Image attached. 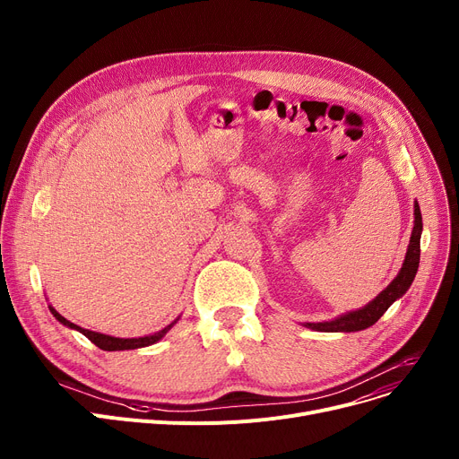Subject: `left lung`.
Instances as JSON below:
<instances>
[{
  "mask_svg": "<svg viewBox=\"0 0 459 459\" xmlns=\"http://www.w3.org/2000/svg\"><path fill=\"white\" fill-rule=\"evenodd\" d=\"M415 221H413V230L411 238H409V246L407 253L403 258L402 268L398 275L391 281V284L381 290L368 305L357 310H350L346 315L336 316L329 322H305L303 325L312 329V331H322V333H355V331H363L370 325H374L396 299H400L411 286L417 270H419V262H420V236H422V213L420 206L415 201Z\"/></svg>",
  "mask_w": 459,
  "mask_h": 459,
  "instance_id": "1",
  "label": "left lung"
}]
</instances>
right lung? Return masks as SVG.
Wrapping results in <instances>:
<instances>
[{
  "instance_id": "1",
  "label": "right lung",
  "mask_w": 459,
  "mask_h": 459,
  "mask_svg": "<svg viewBox=\"0 0 459 459\" xmlns=\"http://www.w3.org/2000/svg\"><path fill=\"white\" fill-rule=\"evenodd\" d=\"M48 308H50V312L56 316V320H57L59 324H63V325H66V327H70V329H74V331H80L82 334L87 336V339H89L94 346H99V348L104 350V351H123V350H137V348H144V346H152V344H156L158 341H161L163 336H165L169 331H171V327L180 320V316H178L175 322L165 325L161 331L152 333V334H147V336H135V339H118V336H111V334H104V333H96V331L83 329V327H80V325H76V324L68 322L66 318H63V316L59 315V312H57L52 305H48Z\"/></svg>"
}]
</instances>
